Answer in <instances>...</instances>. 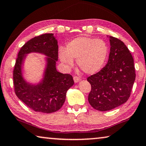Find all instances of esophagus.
<instances>
[{"mask_svg": "<svg viewBox=\"0 0 146 146\" xmlns=\"http://www.w3.org/2000/svg\"><path fill=\"white\" fill-rule=\"evenodd\" d=\"M73 80H74V82H75V83H77V82L80 81V78L78 77H77V76H75V77H73Z\"/></svg>", "mask_w": 146, "mask_h": 146, "instance_id": "1", "label": "esophagus"}]
</instances>
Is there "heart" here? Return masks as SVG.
I'll use <instances>...</instances> for the list:
<instances>
[{"instance_id": "heart-1", "label": "heart", "mask_w": 146, "mask_h": 146, "mask_svg": "<svg viewBox=\"0 0 146 146\" xmlns=\"http://www.w3.org/2000/svg\"><path fill=\"white\" fill-rule=\"evenodd\" d=\"M108 47L102 40L80 36L67 44L66 48L60 47L59 58L66 68H71L73 59L78 66L86 74L92 75L103 68L107 58Z\"/></svg>"}]
</instances>
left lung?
Masks as SVG:
<instances>
[{
  "label": "left lung",
  "instance_id": "8db88e82",
  "mask_svg": "<svg viewBox=\"0 0 146 146\" xmlns=\"http://www.w3.org/2000/svg\"><path fill=\"white\" fill-rule=\"evenodd\" d=\"M108 38L110 49L107 64L87 78L92 86L89 103L99 111L110 110L125 103L136 77L134 60L128 48L119 39Z\"/></svg>",
  "mask_w": 146,
  "mask_h": 146
}]
</instances>
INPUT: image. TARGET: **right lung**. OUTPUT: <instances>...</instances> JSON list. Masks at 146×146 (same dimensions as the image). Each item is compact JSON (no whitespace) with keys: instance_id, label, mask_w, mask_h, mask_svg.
Segmentation results:
<instances>
[{"instance_id":"1","label":"right lung","mask_w":146,"mask_h":146,"mask_svg":"<svg viewBox=\"0 0 146 146\" xmlns=\"http://www.w3.org/2000/svg\"><path fill=\"white\" fill-rule=\"evenodd\" d=\"M58 51L56 37L53 34H45L27 41L18 53L13 74L15 94L36 112L50 114L58 110L66 101L67 92L74 84L71 75L57 71ZM32 52L46 56L43 78L38 83L28 82L22 73L26 56Z\"/></svg>"}]
</instances>
